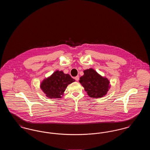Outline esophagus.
Here are the masks:
<instances>
[{
	"label": "esophagus",
	"instance_id": "obj_1",
	"mask_svg": "<svg viewBox=\"0 0 150 150\" xmlns=\"http://www.w3.org/2000/svg\"><path fill=\"white\" fill-rule=\"evenodd\" d=\"M75 80L78 81L79 80V76H76V77H75Z\"/></svg>",
	"mask_w": 150,
	"mask_h": 150
}]
</instances>
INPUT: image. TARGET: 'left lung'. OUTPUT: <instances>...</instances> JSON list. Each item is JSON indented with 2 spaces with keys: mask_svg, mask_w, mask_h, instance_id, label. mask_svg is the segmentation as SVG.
I'll return each mask as SVG.
<instances>
[{
  "mask_svg": "<svg viewBox=\"0 0 150 150\" xmlns=\"http://www.w3.org/2000/svg\"><path fill=\"white\" fill-rule=\"evenodd\" d=\"M79 82L84 88L88 96L92 98H100L105 96L110 88V81L103 78L92 69L84 71Z\"/></svg>",
  "mask_w": 150,
  "mask_h": 150,
  "instance_id": "1",
  "label": "left lung"
}]
</instances>
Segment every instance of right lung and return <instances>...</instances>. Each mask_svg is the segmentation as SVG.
Masks as SVG:
<instances>
[{"label": "right lung", "mask_w": 150, "mask_h": 150, "mask_svg": "<svg viewBox=\"0 0 150 150\" xmlns=\"http://www.w3.org/2000/svg\"><path fill=\"white\" fill-rule=\"evenodd\" d=\"M74 81L69 74L56 71L50 78L43 80L40 87L48 97L59 98L61 97L67 86Z\"/></svg>", "instance_id": "add662e5"}]
</instances>
